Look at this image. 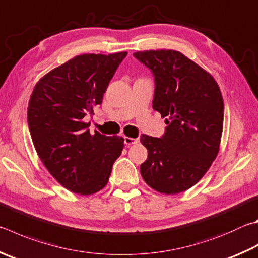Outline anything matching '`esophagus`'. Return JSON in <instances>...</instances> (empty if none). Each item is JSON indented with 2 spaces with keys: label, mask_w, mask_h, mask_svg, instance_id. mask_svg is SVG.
Instances as JSON below:
<instances>
[{
  "label": "esophagus",
  "mask_w": 258,
  "mask_h": 258,
  "mask_svg": "<svg viewBox=\"0 0 258 258\" xmlns=\"http://www.w3.org/2000/svg\"><path fill=\"white\" fill-rule=\"evenodd\" d=\"M138 142H139L138 139H133V138H128V137L124 138V143L127 145V147H130V145H132V144H137Z\"/></svg>",
  "instance_id": "1"
}]
</instances>
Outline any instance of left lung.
Listing matches in <instances>:
<instances>
[{"label": "left lung", "mask_w": 258, "mask_h": 258, "mask_svg": "<svg viewBox=\"0 0 258 258\" xmlns=\"http://www.w3.org/2000/svg\"><path fill=\"white\" fill-rule=\"evenodd\" d=\"M154 78L152 108L166 117L161 138L141 135L148 159L144 181L162 194L194 186L217 158L223 126V99L213 77L177 50L137 51Z\"/></svg>", "instance_id": "1"}]
</instances>
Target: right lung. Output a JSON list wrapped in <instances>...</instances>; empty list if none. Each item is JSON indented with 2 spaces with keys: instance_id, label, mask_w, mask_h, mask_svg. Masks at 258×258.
I'll return each instance as SVG.
<instances>
[{
  "instance_id": "right-lung-1",
  "label": "right lung",
  "mask_w": 258,
  "mask_h": 258,
  "mask_svg": "<svg viewBox=\"0 0 258 258\" xmlns=\"http://www.w3.org/2000/svg\"><path fill=\"white\" fill-rule=\"evenodd\" d=\"M127 53L83 54L51 70L37 84L28 106V126L40 160L73 193L90 195L108 182L124 139L90 134L93 114Z\"/></svg>"
}]
</instances>
